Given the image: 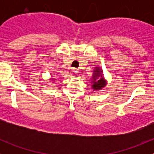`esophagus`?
Segmentation results:
<instances>
[{
    "label": "esophagus",
    "instance_id": "34e87169",
    "mask_svg": "<svg viewBox=\"0 0 154 154\" xmlns=\"http://www.w3.org/2000/svg\"><path fill=\"white\" fill-rule=\"evenodd\" d=\"M72 72H74L75 74H78V73H79V70L77 69H74L72 70Z\"/></svg>",
    "mask_w": 154,
    "mask_h": 154
}]
</instances>
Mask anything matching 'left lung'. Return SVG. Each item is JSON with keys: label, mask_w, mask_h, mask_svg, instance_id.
<instances>
[{"label": "left lung", "mask_w": 154, "mask_h": 154, "mask_svg": "<svg viewBox=\"0 0 154 154\" xmlns=\"http://www.w3.org/2000/svg\"><path fill=\"white\" fill-rule=\"evenodd\" d=\"M93 75H92V79L93 81L92 82V89L94 90H99L103 88L106 84V81L104 80L103 77V74H102V70L99 69V68L96 67V69L93 71Z\"/></svg>", "instance_id": "8db88e82"}]
</instances>
